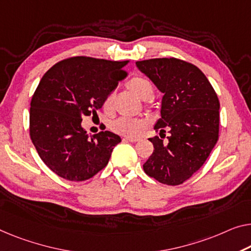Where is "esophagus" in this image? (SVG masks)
Listing matches in <instances>:
<instances>
[{"instance_id":"34e87169","label":"esophagus","mask_w":251,"mask_h":251,"mask_svg":"<svg viewBox=\"0 0 251 251\" xmlns=\"http://www.w3.org/2000/svg\"><path fill=\"white\" fill-rule=\"evenodd\" d=\"M124 140L128 141V142H137V141H140V138L138 137H125Z\"/></svg>"}]
</instances>
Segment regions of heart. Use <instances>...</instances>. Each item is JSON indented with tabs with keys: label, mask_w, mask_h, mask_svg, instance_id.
<instances>
[{
	"label": "heart",
	"mask_w": 251,
	"mask_h": 251,
	"mask_svg": "<svg viewBox=\"0 0 251 251\" xmlns=\"http://www.w3.org/2000/svg\"><path fill=\"white\" fill-rule=\"evenodd\" d=\"M127 88L130 91H133L135 95H137L142 99H148L152 96L153 93V85L147 77L143 76H135L132 77L126 83ZM114 99L115 93L110 92L103 99L102 107L103 110L107 114H110L114 109ZM145 107L148 109H152V104L147 103ZM147 127V121L142 118H130V117H119L110 124V128L114 130L115 133L119 134V135L127 136V137H136L143 132V129Z\"/></svg>",
	"instance_id": "obj_1"
}]
</instances>
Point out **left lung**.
Returning <instances> with one entry per match:
<instances>
[{
    "label": "left lung",
    "instance_id": "left-lung-1",
    "mask_svg": "<svg viewBox=\"0 0 251 251\" xmlns=\"http://www.w3.org/2000/svg\"><path fill=\"white\" fill-rule=\"evenodd\" d=\"M163 93L160 137L149 138L153 153L144 173L164 185L178 186L201 169L215 147L220 129V101L204 73L182 59L151 58L136 62ZM171 135L163 142L165 130Z\"/></svg>",
    "mask_w": 251,
    "mask_h": 251
}]
</instances>
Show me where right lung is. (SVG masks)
Segmentation results:
<instances>
[{
	"label": "right lung",
	"instance_id": "add662e5",
	"mask_svg": "<svg viewBox=\"0 0 251 251\" xmlns=\"http://www.w3.org/2000/svg\"><path fill=\"white\" fill-rule=\"evenodd\" d=\"M128 63L73 56L56 63L40 80L30 102L29 134L40 159L61 178L84 181L106 168L121 137L106 127L89 136L81 122L97 115L126 76Z\"/></svg>",
	"mask_w": 251,
	"mask_h": 251
}]
</instances>
